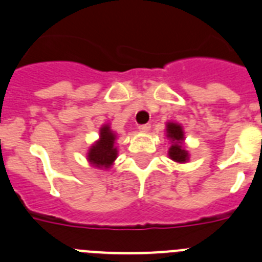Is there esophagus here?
Listing matches in <instances>:
<instances>
[{"instance_id":"obj_1","label":"esophagus","mask_w":262,"mask_h":262,"mask_svg":"<svg viewBox=\"0 0 262 262\" xmlns=\"http://www.w3.org/2000/svg\"><path fill=\"white\" fill-rule=\"evenodd\" d=\"M150 128H151V125H150V124H143V125L138 126V129H140L141 132H143V133H147V132L150 130Z\"/></svg>"}]
</instances>
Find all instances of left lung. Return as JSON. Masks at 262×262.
I'll list each match as a JSON object with an SVG mask.
<instances>
[{"label": "left lung", "instance_id": "8db88e82", "mask_svg": "<svg viewBox=\"0 0 262 262\" xmlns=\"http://www.w3.org/2000/svg\"><path fill=\"white\" fill-rule=\"evenodd\" d=\"M167 138L171 141V147L168 150V157L173 162L185 163L189 159V154L184 147V130L183 126L178 122H167Z\"/></svg>", "mask_w": 262, "mask_h": 262}]
</instances>
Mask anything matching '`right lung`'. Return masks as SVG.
<instances>
[{"label": "right lung", "mask_w": 262, "mask_h": 262, "mask_svg": "<svg viewBox=\"0 0 262 262\" xmlns=\"http://www.w3.org/2000/svg\"><path fill=\"white\" fill-rule=\"evenodd\" d=\"M116 133L108 124L100 128L99 140L94 143L87 152V159L98 168H110L117 158V147L115 146Z\"/></svg>", "instance_id": "1"}]
</instances>
